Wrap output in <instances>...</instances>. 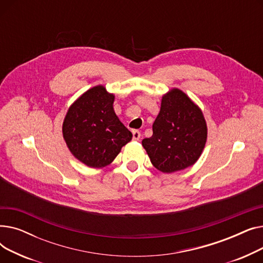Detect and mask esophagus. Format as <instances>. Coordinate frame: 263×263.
Instances as JSON below:
<instances>
[{
  "label": "esophagus",
  "instance_id": "34e87169",
  "mask_svg": "<svg viewBox=\"0 0 263 263\" xmlns=\"http://www.w3.org/2000/svg\"><path fill=\"white\" fill-rule=\"evenodd\" d=\"M132 134H133V140L134 141H140V139H141V132L139 130H133Z\"/></svg>",
  "mask_w": 263,
  "mask_h": 263
}]
</instances>
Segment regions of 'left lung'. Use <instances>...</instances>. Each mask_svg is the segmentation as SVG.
Segmentation results:
<instances>
[{"label":"left lung","instance_id":"obj_1","mask_svg":"<svg viewBox=\"0 0 263 263\" xmlns=\"http://www.w3.org/2000/svg\"><path fill=\"white\" fill-rule=\"evenodd\" d=\"M153 131V136L144 139L142 144L154 166L163 173L181 171L194 164L206 141L201 110L179 89L162 98Z\"/></svg>","mask_w":263,"mask_h":263}]
</instances>
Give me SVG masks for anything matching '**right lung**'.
Returning <instances> with one entry per match:
<instances>
[{
  "instance_id": "right-lung-1",
  "label": "right lung",
  "mask_w": 263,
  "mask_h": 263,
  "mask_svg": "<svg viewBox=\"0 0 263 263\" xmlns=\"http://www.w3.org/2000/svg\"><path fill=\"white\" fill-rule=\"evenodd\" d=\"M114 96L103 86L83 93L68 109L63 135L72 155L89 167H104L132 140L116 116Z\"/></svg>"
}]
</instances>
